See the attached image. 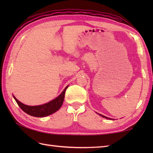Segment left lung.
<instances>
[{
    "label": "left lung",
    "instance_id": "8db88e82",
    "mask_svg": "<svg viewBox=\"0 0 153 153\" xmlns=\"http://www.w3.org/2000/svg\"><path fill=\"white\" fill-rule=\"evenodd\" d=\"M99 114L100 115V116H101L102 117H103V118H106V119H110V118H108V117H106V116H103V115H102V114Z\"/></svg>",
    "mask_w": 153,
    "mask_h": 153
}]
</instances>
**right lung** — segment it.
I'll return each mask as SVG.
<instances>
[{
    "instance_id": "1",
    "label": "right lung",
    "mask_w": 153,
    "mask_h": 153,
    "mask_svg": "<svg viewBox=\"0 0 153 153\" xmlns=\"http://www.w3.org/2000/svg\"><path fill=\"white\" fill-rule=\"evenodd\" d=\"M68 87V86H67L66 88L64 89L62 93L60 95L57 97V98L51 100V101H50L49 102L44 104V105H39V106L25 105L24 104L19 102L14 96L13 97H14L16 102L18 103V105H19V107H20L23 111L25 112V113H27V114L30 116L41 118V117L49 116L60 109L61 106L63 104L64 96H65V92H66Z\"/></svg>"
}]
</instances>
